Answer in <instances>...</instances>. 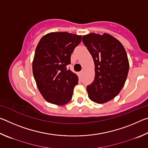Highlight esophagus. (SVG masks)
<instances>
[{
    "instance_id": "34e87169",
    "label": "esophagus",
    "mask_w": 148,
    "mask_h": 148,
    "mask_svg": "<svg viewBox=\"0 0 148 148\" xmlns=\"http://www.w3.org/2000/svg\"><path fill=\"white\" fill-rule=\"evenodd\" d=\"M83 74H84V71H81V72H79V76H80V77L82 76V75H83Z\"/></svg>"
}]
</instances>
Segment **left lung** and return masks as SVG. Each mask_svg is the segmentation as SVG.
Returning a JSON list of instances; mask_svg holds the SVG:
<instances>
[{"label":"left lung","instance_id":"8db88e82","mask_svg":"<svg viewBox=\"0 0 148 148\" xmlns=\"http://www.w3.org/2000/svg\"><path fill=\"white\" fill-rule=\"evenodd\" d=\"M95 63L94 81L87 86L89 99L102 104L119 94L127 79L128 57L119 40L108 34L90 33L82 37Z\"/></svg>","mask_w":148,"mask_h":148}]
</instances>
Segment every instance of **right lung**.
Wrapping results in <instances>:
<instances>
[{
	"instance_id": "right-lung-1",
	"label": "right lung",
	"mask_w": 148,
	"mask_h": 148,
	"mask_svg": "<svg viewBox=\"0 0 148 148\" xmlns=\"http://www.w3.org/2000/svg\"><path fill=\"white\" fill-rule=\"evenodd\" d=\"M82 36L66 32H50L38 42L32 62L37 87L49 103L64 105L71 101L78 77L66 66Z\"/></svg>"
}]
</instances>
